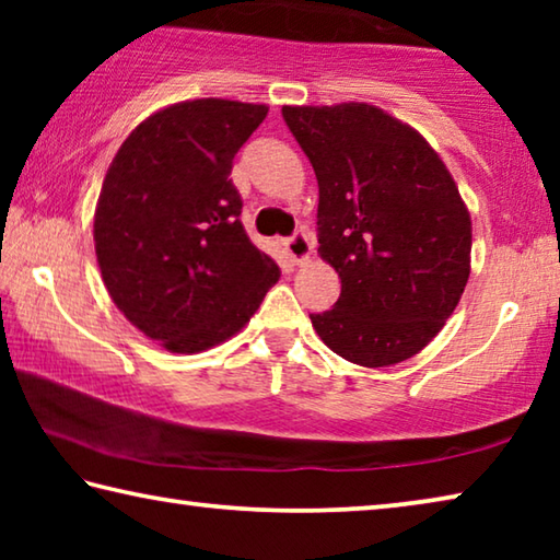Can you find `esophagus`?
<instances>
[{
    "instance_id": "esophagus-1",
    "label": "esophagus",
    "mask_w": 560,
    "mask_h": 560,
    "mask_svg": "<svg viewBox=\"0 0 560 560\" xmlns=\"http://www.w3.org/2000/svg\"><path fill=\"white\" fill-rule=\"evenodd\" d=\"M283 249H287L291 261L306 264L311 259V252H314V242L308 240L306 232L299 230V232H293L289 240H283Z\"/></svg>"
}]
</instances>
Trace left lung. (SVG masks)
I'll list each match as a JSON object with an SVG mask.
<instances>
[{"mask_svg": "<svg viewBox=\"0 0 560 560\" xmlns=\"http://www.w3.org/2000/svg\"><path fill=\"white\" fill-rule=\"evenodd\" d=\"M318 179V254L340 296L311 314L355 365L412 358L440 334L469 279L471 220L420 132L368 103L283 106Z\"/></svg>", "mask_w": 560, "mask_h": 560, "instance_id": "obj_1", "label": "left lung"}]
</instances>
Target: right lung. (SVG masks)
<instances>
[{
	"instance_id": "right-lung-1",
	"label": "right lung",
	"mask_w": 560,
	"mask_h": 560,
	"mask_svg": "<svg viewBox=\"0 0 560 560\" xmlns=\"http://www.w3.org/2000/svg\"><path fill=\"white\" fill-rule=\"evenodd\" d=\"M269 108L224 98L153 113L103 179L93 242L110 299L170 353L240 334L281 271L240 220L232 160Z\"/></svg>"
}]
</instances>
